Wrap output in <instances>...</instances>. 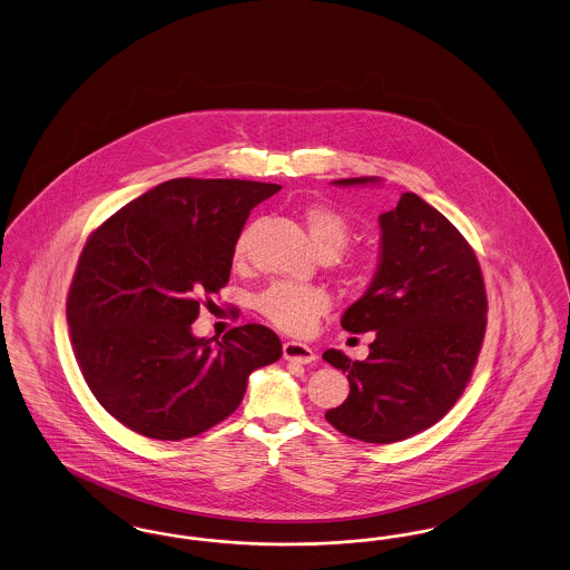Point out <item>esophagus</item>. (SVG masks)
I'll return each instance as SVG.
<instances>
[{"label":"esophagus","instance_id":"esophagus-1","mask_svg":"<svg viewBox=\"0 0 570 570\" xmlns=\"http://www.w3.org/2000/svg\"><path fill=\"white\" fill-rule=\"evenodd\" d=\"M282 352H284V358H286V361L298 363V365H309V363L316 361L314 350H312L309 345H305V343L286 342L284 343V347H282Z\"/></svg>","mask_w":570,"mask_h":570}]
</instances>
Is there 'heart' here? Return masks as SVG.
Here are the masks:
<instances>
[{
	"label": "heart",
	"instance_id": "1",
	"mask_svg": "<svg viewBox=\"0 0 570 570\" xmlns=\"http://www.w3.org/2000/svg\"><path fill=\"white\" fill-rule=\"evenodd\" d=\"M298 218L305 225V230L320 256L331 258L335 253L338 254L335 263H337V272L343 277L356 279L368 272L373 263L371 250L366 248L343 250L352 235V223L335 205L324 204V202L301 205ZM252 233L254 227L248 225L237 235L235 258L246 256V252L250 248ZM256 309L277 328L288 333H303L328 309V298L318 288L295 286V284H274L256 296Z\"/></svg>",
	"mask_w": 570,
	"mask_h": 570
}]
</instances>
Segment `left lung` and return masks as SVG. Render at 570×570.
<instances>
[{"mask_svg": "<svg viewBox=\"0 0 570 570\" xmlns=\"http://www.w3.org/2000/svg\"><path fill=\"white\" fill-rule=\"evenodd\" d=\"M375 178L335 180L342 186ZM380 267L342 316L350 333L373 331L365 361L340 350L322 358L347 373L345 403L328 424L365 443H396L426 431L454 407L478 365L488 296L475 250L415 193L380 216Z\"/></svg>", "mask_w": 570, "mask_h": 570, "instance_id": "8db88e82", "label": "left lung"}]
</instances>
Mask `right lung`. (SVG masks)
<instances>
[{
	"label": "right lung",
	"instance_id": "obj_1",
	"mask_svg": "<svg viewBox=\"0 0 570 570\" xmlns=\"http://www.w3.org/2000/svg\"><path fill=\"white\" fill-rule=\"evenodd\" d=\"M279 190L250 180L176 178L92 230L66 314L73 356L101 407L134 433L180 441L239 407L248 375L282 356L263 324L197 340L190 324L225 288L254 205Z\"/></svg>",
	"mask_w": 570,
	"mask_h": 570
}]
</instances>
